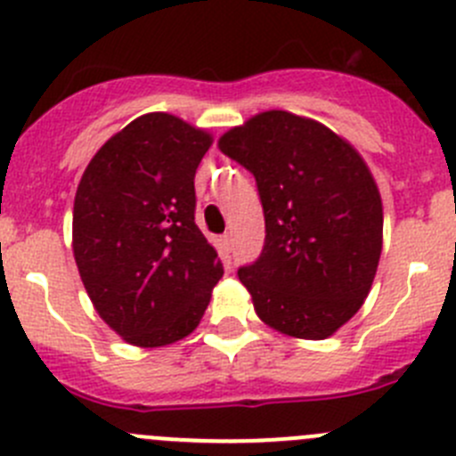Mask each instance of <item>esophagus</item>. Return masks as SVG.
Returning a JSON list of instances; mask_svg holds the SVG:
<instances>
[{
	"instance_id": "34e87169",
	"label": "esophagus",
	"mask_w": 456,
	"mask_h": 456,
	"mask_svg": "<svg viewBox=\"0 0 456 456\" xmlns=\"http://www.w3.org/2000/svg\"><path fill=\"white\" fill-rule=\"evenodd\" d=\"M221 248H224L225 255L232 250V235H231V232H225V235L221 237Z\"/></svg>"
}]
</instances>
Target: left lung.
<instances>
[{"mask_svg":"<svg viewBox=\"0 0 456 456\" xmlns=\"http://www.w3.org/2000/svg\"><path fill=\"white\" fill-rule=\"evenodd\" d=\"M255 176L264 248L240 266L266 324L322 340L362 306L383 248V203L365 160L315 120L264 111L219 141Z\"/></svg>","mask_w":456,"mask_h":456,"instance_id":"8db88e82","label":"left lung"}]
</instances>
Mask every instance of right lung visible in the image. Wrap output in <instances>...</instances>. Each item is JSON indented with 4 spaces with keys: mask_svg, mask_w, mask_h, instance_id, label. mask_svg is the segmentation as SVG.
Instances as JSON below:
<instances>
[{
    "mask_svg": "<svg viewBox=\"0 0 456 456\" xmlns=\"http://www.w3.org/2000/svg\"><path fill=\"white\" fill-rule=\"evenodd\" d=\"M210 136L147 114L91 159L73 203V255L101 318L138 346L181 340L224 264L194 221V175Z\"/></svg>",
    "mask_w": 456,
    "mask_h": 456,
    "instance_id": "obj_1",
    "label": "right lung"
}]
</instances>
